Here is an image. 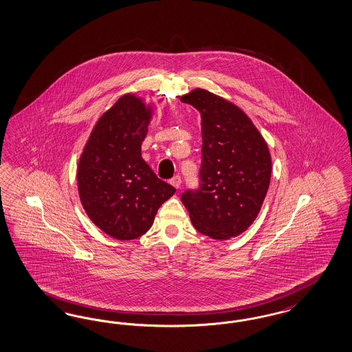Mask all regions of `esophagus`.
<instances>
[{
    "mask_svg": "<svg viewBox=\"0 0 352 352\" xmlns=\"http://www.w3.org/2000/svg\"><path fill=\"white\" fill-rule=\"evenodd\" d=\"M170 183H171L175 188H179V187H181V183H182V179H181L179 175H175V177H173V178L170 179Z\"/></svg>",
    "mask_w": 352,
    "mask_h": 352,
    "instance_id": "34e87169",
    "label": "esophagus"
}]
</instances>
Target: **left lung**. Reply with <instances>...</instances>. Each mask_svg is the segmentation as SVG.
Wrapping results in <instances>:
<instances>
[{"mask_svg":"<svg viewBox=\"0 0 352 352\" xmlns=\"http://www.w3.org/2000/svg\"><path fill=\"white\" fill-rule=\"evenodd\" d=\"M201 115L200 187L181 200L194 228L213 239L237 237L253 224L267 194L271 155L252 119L204 89L181 98Z\"/></svg>","mask_w":352,"mask_h":352,"instance_id":"obj_1","label":"left lung"}]
</instances>
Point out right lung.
<instances>
[{"instance_id": "right-lung-1", "label": "right lung", "mask_w": 352, "mask_h": 352, "mask_svg": "<svg viewBox=\"0 0 352 352\" xmlns=\"http://www.w3.org/2000/svg\"><path fill=\"white\" fill-rule=\"evenodd\" d=\"M152 106L124 94L93 128L77 166L80 200L89 219L116 239H135L153 224L175 188L141 157Z\"/></svg>"}]
</instances>
